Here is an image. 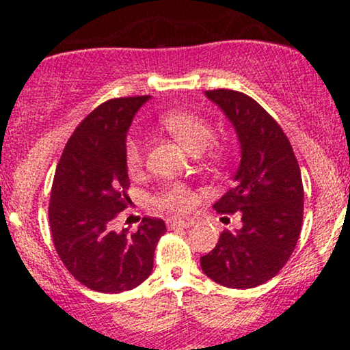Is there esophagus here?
I'll list each match as a JSON object with an SVG mask.
<instances>
[{
    "label": "esophagus",
    "mask_w": 350,
    "mask_h": 350,
    "mask_svg": "<svg viewBox=\"0 0 350 350\" xmlns=\"http://www.w3.org/2000/svg\"><path fill=\"white\" fill-rule=\"evenodd\" d=\"M166 224L170 228H186L189 226H192V220H187V219H178V217H170V219H166Z\"/></svg>",
    "instance_id": "1"
}]
</instances>
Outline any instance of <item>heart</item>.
Segmentation results:
<instances>
[{"mask_svg":"<svg viewBox=\"0 0 350 350\" xmlns=\"http://www.w3.org/2000/svg\"><path fill=\"white\" fill-rule=\"evenodd\" d=\"M163 126L174 136L178 142L187 148L189 151L199 152L211 143L212 131L211 123L206 118L192 111H170L163 116ZM144 161V148L142 139L136 136H130L124 144V163L130 172H136L142 170ZM198 196L187 184L172 180V183L164 184L152 198L156 207L163 211L174 212V214H184L196 206Z\"/></svg>","mask_w":350,"mask_h":350,"instance_id":"heart-1","label":"heart"}]
</instances>
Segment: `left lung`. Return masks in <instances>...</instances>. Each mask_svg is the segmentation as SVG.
I'll list each match as a JSON object with an SVG mask.
<instances>
[{
	"mask_svg": "<svg viewBox=\"0 0 350 350\" xmlns=\"http://www.w3.org/2000/svg\"><path fill=\"white\" fill-rule=\"evenodd\" d=\"M234 124L242 159L234 186L214 204L219 214L242 215V228L224 230L200 256L211 280L227 288H255L278 275L298 243L304 189L290 139L276 120L242 92L207 90Z\"/></svg>",
	"mask_w": 350,
	"mask_h": 350,
	"instance_id": "8db88e82",
	"label": "left lung"
}]
</instances>
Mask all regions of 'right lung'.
Listing matches in <instances>:
<instances>
[{
	"instance_id": "obj_1",
	"label": "right lung",
	"mask_w": 350,
	"mask_h": 350,
	"mask_svg": "<svg viewBox=\"0 0 350 350\" xmlns=\"http://www.w3.org/2000/svg\"><path fill=\"white\" fill-rule=\"evenodd\" d=\"M148 98H111L90 111L64 148L52 180L49 224L55 252L75 280L98 293L142 284L151 275L156 245L166 232L154 217H143L135 232L111 228L130 202L128 128Z\"/></svg>"
}]
</instances>
